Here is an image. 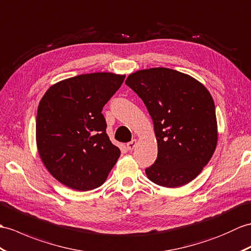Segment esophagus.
<instances>
[{
    "label": "esophagus",
    "mask_w": 251,
    "mask_h": 251,
    "mask_svg": "<svg viewBox=\"0 0 251 251\" xmlns=\"http://www.w3.org/2000/svg\"><path fill=\"white\" fill-rule=\"evenodd\" d=\"M136 145H137V140L133 139V140H131L130 142L127 143V150L128 151H132L133 149L136 148Z\"/></svg>",
    "instance_id": "esophagus-1"
}]
</instances>
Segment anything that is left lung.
<instances>
[{
	"mask_svg": "<svg viewBox=\"0 0 251 251\" xmlns=\"http://www.w3.org/2000/svg\"><path fill=\"white\" fill-rule=\"evenodd\" d=\"M125 83L142 99L154 123L158 154L145 169L148 177L168 188L188 184L207 165L217 145L209 92L190 75L165 67L138 71Z\"/></svg>",
	"mask_w": 251,
	"mask_h": 251,
	"instance_id": "8db88e82",
	"label": "left lung"
}]
</instances>
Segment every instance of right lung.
<instances>
[{
	"label": "right lung",
	"mask_w": 251,
	"mask_h": 251,
	"mask_svg": "<svg viewBox=\"0 0 251 251\" xmlns=\"http://www.w3.org/2000/svg\"><path fill=\"white\" fill-rule=\"evenodd\" d=\"M125 75L111 73L79 75L46 92L36 116L40 158L51 176L75 190L101 186L121 151L107 135L102 108Z\"/></svg>",
	"instance_id": "add662e5"
}]
</instances>
